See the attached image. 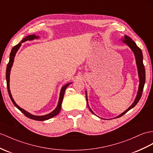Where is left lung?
<instances>
[{
	"label": "left lung",
	"instance_id": "obj_1",
	"mask_svg": "<svg viewBox=\"0 0 153 153\" xmlns=\"http://www.w3.org/2000/svg\"><path fill=\"white\" fill-rule=\"evenodd\" d=\"M121 40L124 43H125L126 45H127L130 47V49H131L132 51L134 53V54L135 59H136V65H137V73H138V76H139L140 83H139L138 90H137L136 97L134 100L133 103L131 105H130V106L128 108V109H126L122 114H121L120 115H119L118 116L115 117L113 119H115V118H118V117H121L122 115H123L124 114H125L128 110L133 108L137 105V103L138 102V101L141 98V95H142V92H143V87H144L145 82V67H144L143 63L142 51H141L140 48L137 46V45L136 44V43L134 42V41L130 38V37L125 35L124 38H122ZM85 97H86L87 105H88V106L89 108V110L91 111V112L92 114H95L94 111L91 110V109L89 106L88 95H87V91H85ZM100 118H101V117H100ZM103 120H105V119H103ZM110 120H111V119H110Z\"/></svg>",
	"mask_w": 153,
	"mask_h": 153
}]
</instances>
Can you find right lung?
<instances>
[{"mask_svg":"<svg viewBox=\"0 0 153 153\" xmlns=\"http://www.w3.org/2000/svg\"><path fill=\"white\" fill-rule=\"evenodd\" d=\"M39 37L38 36H36L35 34H32V35H29L27 37H25V38L21 41L20 43H19L17 45L14 46L12 51H11V53L10 54V60L8 65H7V68H6V83H7V88H8V94L10 97L11 99V100H12V102L13 105H15L16 108L19 110L22 113L24 114L25 116H27V117L30 118V119H32V120H36V121H45L47 120H49V119L53 117L56 115H58L59 114V111H60L61 110V106H62V100L63 99H64V95L65 94V91L66 88H68L69 85L71 84V82H69L65 84L64 86H62V88H61V90H60V94H59V100H58V105L56 106V108L53 111H51V113L46 114V115H33L30 113L28 112L27 111H26L25 110L23 109L22 108H21L20 106H19L16 102H15V100H13V97H12V94H11V91H10V71H11V69H12V67L13 65V62H14V58L16 56V54L17 53V51L19 49L20 47L21 46V44L27 42V41H32L35 39H39Z\"/></svg>","mask_w":153,"mask_h":153,"instance_id":"add662e5","label":"right lung"}]
</instances>
